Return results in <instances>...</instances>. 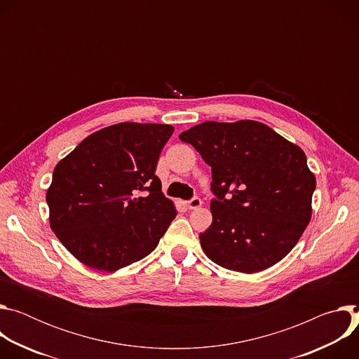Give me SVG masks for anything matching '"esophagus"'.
<instances>
[{
    "label": "esophagus",
    "instance_id": "34e87169",
    "mask_svg": "<svg viewBox=\"0 0 359 359\" xmlns=\"http://www.w3.org/2000/svg\"><path fill=\"white\" fill-rule=\"evenodd\" d=\"M200 206H201V198H198V197H193V198H190V200L187 201V208H189L190 210L198 209Z\"/></svg>",
    "mask_w": 359,
    "mask_h": 359
}]
</instances>
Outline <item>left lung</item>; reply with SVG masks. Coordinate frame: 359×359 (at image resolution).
I'll list each match as a JSON object with an SVG mask.
<instances>
[{"label":"left lung","mask_w":359,"mask_h":359,"mask_svg":"<svg viewBox=\"0 0 359 359\" xmlns=\"http://www.w3.org/2000/svg\"><path fill=\"white\" fill-rule=\"evenodd\" d=\"M212 168V226L200 244L216 264L263 271L294 248L311 220L316 176L305 153L255 121L203 122L179 135Z\"/></svg>","instance_id":"left-lung-1"}]
</instances>
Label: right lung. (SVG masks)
<instances>
[{"mask_svg":"<svg viewBox=\"0 0 359 359\" xmlns=\"http://www.w3.org/2000/svg\"><path fill=\"white\" fill-rule=\"evenodd\" d=\"M173 126L123 122L83 139L54 170L50 229L85 266L112 273L156 248L177 212L155 175Z\"/></svg>","mask_w":359,"mask_h":359,"instance_id":"right-lung-1","label":"right lung"}]
</instances>
